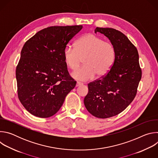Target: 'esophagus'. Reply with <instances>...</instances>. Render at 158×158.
I'll use <instances>...</instances> for the list:
<instances>
[{"mask_svg": "<svg viewBox=\"0 0 158 158\" xmlns=\"http://www.w3.org/2000/svg\"><path fill=\"white\" fill-rule=\"evenodd\" d=\"M82 84H83V83H82V82H81L77 81V83H76V87L80 86V85H82Z\"/></svg>", "mask_w": 158, "mask_h": 158, "instance_id": "34e87169", "label": "esophagus"}]
</instances>
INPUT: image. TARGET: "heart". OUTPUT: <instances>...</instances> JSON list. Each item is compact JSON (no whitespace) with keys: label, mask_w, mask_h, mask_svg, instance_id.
I'll use <instances>...</instances> for the list:
<instances>
[{"label":"heart","mask_w":158,"mask_h":158,"mask_svg":"<svg viewBox=\"0 0 158 158\" xmlns=\"http://www.w3.org/2000/svg\"><path fill=\"white\" fill-rule=\"evenodd\" d=\"M64 62L72 70L76 69L84 59V65L72 73L73 78L88 81L95 76H105L114 64L116 51L110 42L92 33L86 34L76 42L75 48L67 46L63 52Z\"/></svg>","instance_id":"obj_1"}]
</instances>
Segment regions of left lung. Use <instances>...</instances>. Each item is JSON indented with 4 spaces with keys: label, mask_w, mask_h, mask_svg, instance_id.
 <instances>
[{
    "label": "left lung",
    "mask_w": 158,
    "mask_h": 158,
    "mask_svg": "<svg viewBox=\"0 0 158 158\" xmlns=\"http://www.w3.org/2000/svg\"><path fill=\"white\" fill-rule=\"evenodd\" d=\"M94 31L110 40L116 56L104 76L88 84L89 91L84 103L92 115L105 119L119 114L132 102L142 71L138 50L123 33L112 28L96 27Z\"/></svg>",
    "instance_id": "obj_1"
}]
</instances>
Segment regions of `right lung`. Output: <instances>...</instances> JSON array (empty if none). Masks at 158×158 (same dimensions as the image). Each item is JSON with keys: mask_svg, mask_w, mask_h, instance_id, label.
<instances>
[{"mask_svg": "<svg viewBox=\"0 0 158 158\" xmlns=\"http://www.w3.org/2000/svg\"><path fill=\"white\" fill-rule=\"evenodd\" d=\"M82 28V26L49 27L24 45L16 67L17 94L31 114L41 118L52 116L76 86L63 52Z\"/></svg>", "mask_w": 158, "mask_h": 158, "instance_id": "add662e5", "label": "right lung"}]
</instances>
